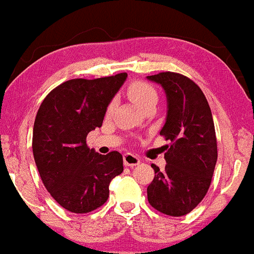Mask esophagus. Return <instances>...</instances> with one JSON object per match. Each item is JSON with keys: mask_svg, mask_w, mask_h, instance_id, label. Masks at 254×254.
<instances>
[{"mask_svg": "<svg viewBox=\"0 0 254 254\" xmlns=\"http://www.w3.org/2000/svg\"><path fill=\"white\" fill-rule=\"evenodd\" d=\"M139 163H140V159L136 155H134V154L127 153L124 155V165H127V167H135Z\"/></svg>", "mask_w": 254, "mask_h": 254, "instance_id": "obj_1", "label": "esophagus"}]
</instances>
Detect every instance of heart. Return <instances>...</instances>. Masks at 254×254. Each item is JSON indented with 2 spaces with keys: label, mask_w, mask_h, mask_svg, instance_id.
Masks as SVG:
<instances>
[{
  "label": "heart",
  "mask_w": 254,
  "mask_h": 254,
  "mask_svg": "<svg viewBox=\"0 0 254 254\" xmlns=\"http://www.w3.org/2000/svg\"><path fill=\"white\" fill-rule=\"evenodd\" d=\"M127 95L129 98L134 101L138 106H140L141 109H144L145 106H148L149 104H156V100H158V94H156L155 89L151 86L150 84L145 81H134L127 86ZM114 101H111L108 105V109H106V113H111L114 109Z\"/></svg>",
  "instance_id": "heart-1"
}]
</instances>
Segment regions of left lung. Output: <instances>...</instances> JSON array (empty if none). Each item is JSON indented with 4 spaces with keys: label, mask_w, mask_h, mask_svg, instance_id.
I'll use <instances>...</instances> for the list:
<instances>
[{
    "label": "left lung",
    "mask_w": 254,
    "mask_h": 254,
    "mask_svg": "<svg viewBox=\"0 0 254 254\" xmlns=\"http://www.w3.org/2000/svg\"><path fill=\"white\" fill-rule=\"evenodd\" d=\"M167 94V122L160 135L165 145L164 170L151 164L154 179L148 200L172 217L190 213L209 189L217 163V138L209 104L200 87L182 73L165 71L148 76Z\"/></svg>",
    "instance_id": "left-lung-1"
}]
</instances>
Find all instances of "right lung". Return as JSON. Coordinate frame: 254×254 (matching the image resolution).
<instances>
[{"label": "right lung", "instance_id": "1", "mask_svg": "<svg viewBox=\"0 0 254 254\" xmlns=\"http://www.w3.org/2000/svg\"><path fill=\"white\" fill-rule=\"evenodd\" d=\"M127 76L67 80L40 105L32 134L35 163L45 188L68 212L81 214L101 207L110 182L124 170L119 151L95 153L86 136L103 125L106 108Z\"/></svg>", "mask_w": 254, "mask_h": 254}]
</instances>
